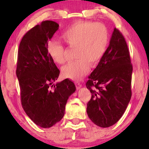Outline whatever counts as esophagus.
I'll return each mask as SVG.
<instances>
[{
    "instance_id": "obj_1",
    "label": "esophagus",
    "mask_w": 149,
    "mask_h": 149,
    "mask_svg": "<svg viewBox=\"0 0 149 149\" xmlns=\"http://www.w3.org/2000/svg\"><path fill=\"white\" fill-rule=\"evenodd\" d=\"M75 85H76V87H77V89H79L81 88V87H82V85H81V83H79V82H76V83H75Z\"/></svg>"
}]
</instances>
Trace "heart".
I'll use <instances>...</instances> for the list:
<instances>
[{"instance_id": "obj_1", "label": "heart", "mask_w": 149, "mask_h": 149, "mask_svg": "<svg viewBox=\"0 0 149 149\" xmlns=\"http://www.w3.org/2000/svg\"><path fill=\"white\" fill-rule=\"evenodd\" d=\"M62 37L71 47H77L74 62L63 67V76L72 80H79L89 72L91 65L96 64L107 52L109 41L107 28L101 23L77 22L64 30ZM49 54L60 64L66 61V52L60 42L51 40L48 42Z\"/></svg>"}]
</instances>
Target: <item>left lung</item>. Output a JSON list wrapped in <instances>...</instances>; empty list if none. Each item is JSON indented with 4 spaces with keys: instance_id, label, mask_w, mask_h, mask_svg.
I'll list each match as a JSON object with an SVG mask.
<instances>
[{
    "instance_id": "8db88e82",
    "label": "left lung",
    "mask_w": 149,
    "mask_h": 149,
    "mask_svg": "<svg viewBox=\"0 0 149 149\" xmlns=\"http://www.w3.org/2000/svg\"><path fill=\"white\" fill-rule=\"evenodd\" d=\"M132 65L123 36L114 28L105 54L88 77L91 93L87 115L101 127H109L121 119L132 97Z\"/></svg>"
}]
</instances>
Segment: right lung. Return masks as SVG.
Returning a JSON list of instances; mask_svg holds the SVG:
<instances>
[{"instance_id":"add662e5","label":"right lung","mask_w":149,"mask_h":149,"mask_svg":"<svg viewBox=\"0 0 149 149\" xmlns=\"http://www.w3.org/2000/svg\"><path fill=\"white\" fill-rule=\"evenodd\" d=\"M58 28L55 22H42L26 32L18 51L16 75L22 107L30 119L43 128L62 119L67 100L76 90L68 79L54 83L60 70L49 54L47 44Z\"/></svg>"}]
</instances>
